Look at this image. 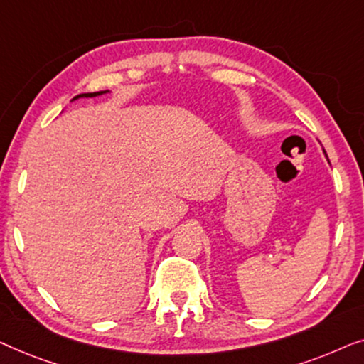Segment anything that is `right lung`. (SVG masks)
Returning <instances> with one entry per match:
<instances>
[{"instance_id":"1","label":"right lung","mask_w":364,"mask_h":364,"mask_svg":"<svg viewBox=\"0 0 364 364\" xmlns=\"http://www.w3.org/2000/svg\"><path fill=\"white\" fill-rule=\"evenodd\" d=\"M107 92L109 90H100V92H89V94H79V95H75L73 100H77V99H87V97H99V95H104V94H107Z\"/></svg>"}]
</instances>
